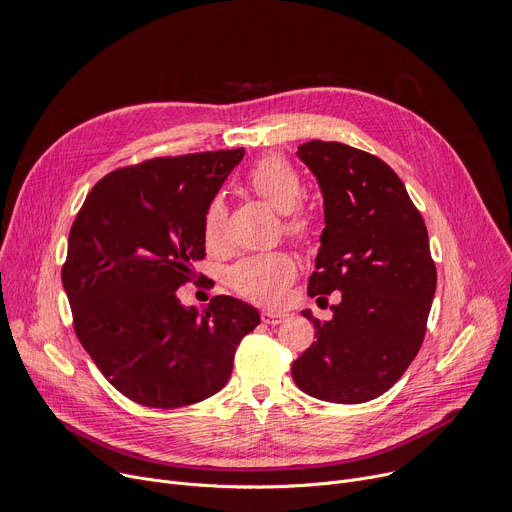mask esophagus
Instances as JSON below:
<instances>
[{"instance_id":"34e87169","label":"esophagus","mask_w":512,"mask_h":512,"mask_svg":"<svg viewBox=\"0 0 512 512\" xmlns=\"http://www.w3.org/2000/svg\"><path fill=\"white\" fill-rule=\"evenodd\" d=\"M261 318H263V322H267V324H280V322H284L286 314H284V312H277V310H263V312H261Z\"/></svg>"}]
</instances>
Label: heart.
Here are the masks:
<instances>
[{
    "instance_id": "b5f03b06",
    "label": "heart",
    "mask_w": 512,
    "mask_h": 512,
    "mask_svg": "<svg viewBox=\"0 0 512 512\" xmlns=\"http://www.w3.org/2000/svg\"><path fill=\"white\" fill-rule=\"evenodd\" d=\"M247 185L271 208L280 214H286L288 235L302 239L310 232V220L304 212L296 210L304 188L296 169L282 157L269 155L257 161L249 175ZM226 228V204L222 198H214L204 216V235L210 245H216L224 239ZM296 277V263L286 253L255 255L232 265L228 271L230 288L241 296L261 302L275 304L280 302L288 284Z\"/></svg>"
}]
</instances>
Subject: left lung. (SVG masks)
<instances>
[{"label":"left lung","instance_id":"8db88e82","mask_svg":"<svg viewBox=\"0 0 512 512\" xmlns=\"http://www.w3.org/2000/svg\"><path fill=\"white\" fill-rule=\"evenodd\" d=\"M296 155L324 208L308 294L341 292V302L331 320L302 312L316 341L292 363V378L318 400L361 404L402 378L425 339L437 288L427 226L382 159L322 141Z\"/></svg>","mask_w":512,"mask_h":512}]
</instances>
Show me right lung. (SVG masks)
<instances>
[{
	"label": "right lung",
	"instance_id": "right-lung-1",
	"mask_svg": "<svg viewBox=\"0 0 512 512\" xmlns=\"http://www.w3.org/2000/svg\"><path fill=\"white\" fill-rule=\"evenodd\" d=\"M245 149L151 159L98 181L71 226L63 288L75 333L106 380L151 408L210 398L261 322L239 298H177L206 255L204 216Z\"/></svg>",
	"mask_w": 512,
	"mask_h": 512
}]
</instances>
